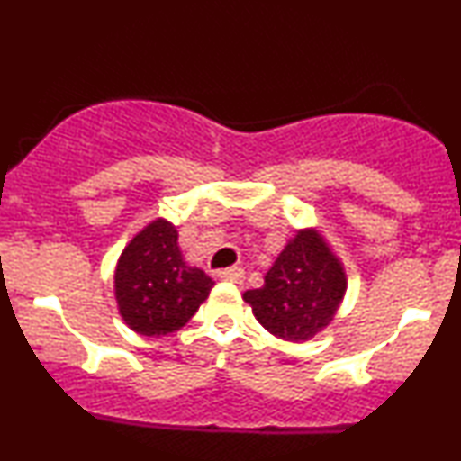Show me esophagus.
Instances as JSON below:
<instances>
[{"label": "esophagus", "instance_id": "obj_1", "mask_svg": "<svg viewBox=\"0 0 461 461\" xmlns=\"http://www.w3.org/2000/svg\"><path fill=\"white\" fill-rule=\"evenodd\" d=\"M219 279H223V282H234V284H242V279H245V271H242L240 267L223 268V271H219Z\"/></svg>", "mask_w": 461, "mask_h": 461}]
</instances>
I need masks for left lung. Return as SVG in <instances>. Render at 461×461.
<instances>
[{"label":"left lung","instance_id":"left-lung-1","mask_svg":"<svg viewBox=\"0 0 461 461\" xmlns=\"http://www.w3.org/2000/svg\"><path fill=\"white\" fill-rule=\"evenodd\" d=\"M345 293L342 264L314 230H303L279 253L262 288L242 297L264 330L301 342L330 325Z\"/></svg>","mask_w":461,"mask_h":461}]
</instances>
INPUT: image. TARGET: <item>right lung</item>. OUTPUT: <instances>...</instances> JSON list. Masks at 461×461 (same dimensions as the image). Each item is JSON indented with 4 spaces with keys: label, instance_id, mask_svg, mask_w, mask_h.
Instances as JSON below:
<instances>
[{
    "label": "right lung",
    "instance_id": "add662e5",
    "mask_svg": "<svg viewBox=\"0 0 461 461\" xmlns=\"http://www.w3.org/2000/svg\"><path fill=\"white\" fill-rule=\"evenodd\" d=\"M212 285V277L184 262L176 227L164 219L131 238L114 273L121 316L140 336L177 331L208 299Z\"/></svg>",
    "mask_w": 461,
    "mask_h": 461
}]
</instances>
